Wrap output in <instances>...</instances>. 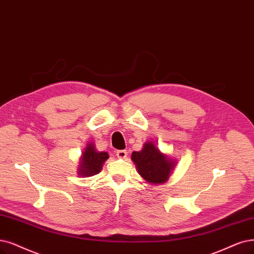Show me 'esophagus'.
Listing matches in <instances>:
<instances>
[{
    "mask_svg": "<svg viewBox=\"0 0 254 254\" xmlns=\"http://www.w3.org/2000/svg\"><path fill=\"white\" fill-rule=\"evenodd\" d=\"M116 156L120 159H126L127 156V152L125 151V149H120V151L116 152Z\"/></svg>",
    "mask_w": 254,
    "mask_h": 254,
    "instance_id": "1",
    "label": "esophagus"
}]
</instances>
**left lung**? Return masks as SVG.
Returning <instances> with one entry per match:
<instances>
[{
	"label": "left lung",
	"instance_id": "1",
	"mask_svg": "<svg viewBox=\"0 0 254 254\" xmlns=\"http://www.w3.org/2000/svg\"><path fill=\"white\" fill-rule=\"evenodd\" d=\"M130 159L137 173L151 185L165 183L177 164L175 159L162 153L154 141H146L141 151L132 153Z\"/></svg>",
	"mask_w": 254,
	"mask_h": 254
}]
</instances>
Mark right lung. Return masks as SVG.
Instances as JSON below:
<instances>
[{
	"instance_id": "right-lung-1",
	"label": "right lung",
	"mask_w": 254,
	"mask_h": 254,
	"mask_svg": "<svg viewBox=\"0 0 254 254\" xmlns=\"http://www.w3.org/2000/svg\"><path fill=\"white\" fill-rule=\"evenodd\" d=\"M108 158L107 152H98L94 142H88L79 159L77 175L79 177H92L99 174Z\"/></svg>"
}]
</instances>
